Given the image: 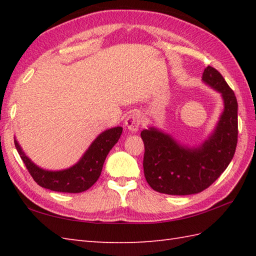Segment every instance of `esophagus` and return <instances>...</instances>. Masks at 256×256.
Returning <instances> with one entry per match:
<instances>
[{
	"mask_svg": "<svg viewBox=\"0 0 256 256\" xmlns=\"http://www.w3.org/2000/svg\"><path fill=\"white\" fill-rule=\"evenodd\" d=\"M140 122H142V118H140V112H133L125 118V126H126L131 132L138 131Z\"/></svg>",
	"mask_w": 256,
	"mask_h": 256,
	"instance_id": "esophagus-1",
	"label": "esophagus"
}]
</instances>
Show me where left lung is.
<instances>
[{"instance_id": "8db88e82", "label": "left lung", "mask_w": 256, "mask_h": 256, "mask_svg": "<svg viewBox=\"0 0 256 256\" xmlns=\"http://www.w3.org/2000/svg\"><path fill=\"white\" fill-rule=\"evenodd\" d=\"M206 84L220 92L224 108L208 140L198 148L179 144L156 128L140 132L144 142V175L155 192L186 196L201 192L220 177L236 153L238 143V101L222 74L208 66Z\"/></svg>"}]
</instances>
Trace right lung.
I'll use <instances>...</instances> for the list:
<instances>
[{
  "label": "right lung",
  "mask_w": 256,
  "mask_h": 256,
  "mask_svg": "<svg viewBox=\"0 0 256 256\" xmlns=\"http://www.w3.org/2000/svg\"><path fill=\"white\" fill-rule=\"evenodd\" d=\"M122 130L121 126L106 130L92 142L77 164L67 170L55 172L42 170L35 165L25 155L18 140H14V143L27 170L40 187L52 192L78 194L88 190L100 177L108 152L118 143Z\"/></svg>",
  "instance_id": "1"
}]
</instances>
